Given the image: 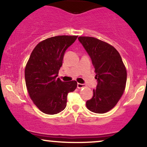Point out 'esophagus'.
Returning a JSON list of instances; mask_svg holds the SVG:
<instances>
[{
    "label": "esophagus",
    "mask_w": 147,
    "mask_h": 147,
    "mask_svg": "<svg viewBox=\"0 0 147 147\" xmlns=\"http://www.w3.org/2000/svg\"><path fill=\"white\" fill-rule=\"evenodd\" d=\"M84 87H85V85H84V84H79V83L77 84V88H78L79 89H81V88H84Z\"/></svg>",
    "instance_id": "34e87169"
}]
</instances>
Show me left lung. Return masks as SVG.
<instances>
[{
	"label": "left lung",
	"mask_w": 147,
	"mask_h": 147,
	"mask_svg": "<svg viewBox=\"0 0 147 147\" xmlns=\"http://www.w3.org/2000/svg\"><path fill=\"white\" fill-rule=\"evenodd\" d=\"M78 39L92 59L98 82L86 107L95 113H105L113 109L124 93L126 67L119 52L109 43L90 36H79Z\"/></svg>",
	"instance_id": "1"
}]
</instances>
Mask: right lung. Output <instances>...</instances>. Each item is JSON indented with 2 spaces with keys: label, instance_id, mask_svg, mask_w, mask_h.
Segmentation results:
<instances>
[{
  "label": "right lung",
  "instance_id": "1",
  "mask_svg": "<svg viewBox=\"0 0 147 147\" xmlns=\"http://www.w3.org/2000/svg\"><path fill=\"white\" fill-rule=\"evenodd\" d=\"M77 36L61 35L39 42L25 65V84L30 98L45 114H57L64 110L68 93L77 86L76 81L63 82L57 77L64 53Z\"/></svg>",
  "mask_w": 147,
  "mask_h": 147
}]
</instances>
